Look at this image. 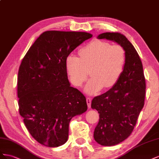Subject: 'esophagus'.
<instances>
[{"label": "esophagus", "instance_id": "1", "mask_svg": "<svg viewBox=\"0 0 159 159\" xmlns=\"http://www.w3.org/2000/svg\"><path fill=\"white\" fill-rule=\"evenodd\" d=\"M87 103L89 108H90V106H91V98L90 97H87Z\"/></svg>", "mask_w": 159, "mask_h": 159}]
</instances>
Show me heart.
<instances>
[{"instance_id": "1", "label": "heart", "mask_w": 159, "mask_h": 159, "mask_svg": "<svg viewBox=\"0 0 159 159\" xmlns=\"http://www.w3.org/2000/svg\"><path fill=\"white\" fill-rule=\"evenodd\" d=\"M79 54V57L73 54L67 56L66 72L70 82L79 87L87 80L90 69L92 76L85 87L89 94H97L103 87H113L123 73L126 54L120 44L94 40L81 48Z\"/></svg>"}]
</instances>
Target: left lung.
I'll return each mask as SVG.
<instances>
[{"instance_id": "1", "label": "left lung", "mask_w": 159, "mask_h": 159, "mask_svg": "<svg viewBox=\"0 0 159 159\" xmlns=\"http://www.w3.org/2000/svg\"><path fill=\"white\" fill-rule=\"evenodd\" d=\"M99 39L113 40L125 49L126 62L117 83L105 93L94 97L91 107L99 113L94 139L101 145L113 146L132 133L144 104L146 83L138 52L119 33H105Z\"/></svg>"}]
</instances>
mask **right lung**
<instances>
[{
	"label": "right lung",
	"instance_id": "add662e5",
	"mask_svg": "<svg viewBox=\"0 0 159 159\" xmlns=\"http://www.w3.org/2000/svg\"><path fill=\"white\" fill-rule=\"evenodd\" d=\"M92 34L48 30L35 40L19 69V110L29 132L48 147L64 144L73 116L87 110L84 95L70 87L66 58Z\"/></svg>",
	"mask_w": 159,
	"mask_h": 159
}]
</instances>
